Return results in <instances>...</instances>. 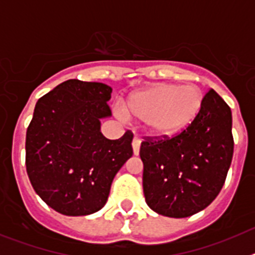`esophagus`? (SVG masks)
Returning a JSON list of instances; mask_svg holds the SVG:
<instances>
[{
  "mask_svg": "<svg viewBox=\"0 0 255 255\" xmlns=\"http://www.w3.org/2000/svg\"><path fill=\"white\" fill-rule=\"evenodd\" d=\"M140 139L138 138V136H135L134 139H132V143H131V145H132V152H134V154L136 155V154H139V149H140Z\"/></svg>",
  "mask_w": 255,
  "mask_h": 255,
  "instance_id": "obj_1",
  "label": "esophagus"
}]
</instances>
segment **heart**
Instances as JSON below:
<instances>
[{
    "mask_svg": "<svg viewBox=\"0 0 255 255\" xmlns=\"http://www.w3.org/2000/svg\"><path fill=\"white\" fill-rule=\"evenodd\" d=\"M203 92L197 85L159 83L135 92L126 101L128 117L145 123L148 131L170 138L189 129L203 108ZM125 117L124 111H119Z\"/></svg>",
    "mask_w": 255,
    "mask_h": 255,
    "instance_id": "b5f03b06",
    "label": "heart"
}]
</instances>
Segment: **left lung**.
<instances>
[{"label":"left lung","mask_w":255,"mask_h":255,"mask_svg":"<svg viewBox=\"0 0 255 255\" xmlns=\"http://www.w3.org/2000/svg\"><path fill=\"white\" fill-rule=\"evenodd\" d=\"M233 116L213 89L194 124L171 138L144 136L140 145L145 202L162 216L184 218L221 191L234 154Z\"/></svg>","instance_id":"8db88e82"}]
</instances>
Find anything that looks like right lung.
<instances>
[{
    "label": "right lung",
    "mask_w": 255,
    "mask_h": 255,
    "mask_svg": "<svg viewBox=\"0 0 255 255\" xmlns=\"http://www.w3.org/2000/svg\"><path fill=\"white\" fill-rule=\"evenodd\" d=\"M112 88L70 79L40 97L26 130L25 164L31 186L65 216H87L107 202L112 180L132 155V132L116 140L101 132L111 116Z\"/></svg>",
    "instance_id": "obj_1"
}]
</instances>
